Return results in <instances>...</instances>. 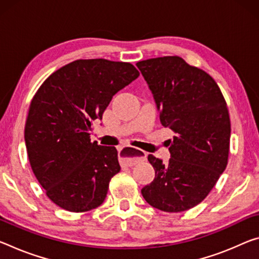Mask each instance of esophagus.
Returning <instances> with one entry per match:
<instances>
[{
  "mask_svg": "<svg viewBox=\"0 0 259 259\" xmlns=\"http://www.w3.org/2000/svg\"><path fill=\"white\" fill-rule=\"evenodd\" d=\"M118 157H120L122 166L131 167L136 165L138 162L143 161V160H145L146 153L143 150L135 149V147L131 146H124L121 149L120 153H118Z\"/></svg>",
  "mask_w": 259,
  "mask_h": 259,
  "instance_id": "esophagus-1",
  "label": "esophagus"
}]
</instances>
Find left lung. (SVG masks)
Listing matches in <instances>:
<instances>
[{"instance_id":"8db88e82","label":"left lung","mask_w":259,"mask_h":259,"mask_svg":"<svg viewBox=\"0 0 259 259\" xmlns=\"http://www.w3.org/2000/svg\"><path fill=\"white\" fill-rule=\"evenodd\" d=\"M136 65L153 94L160 122L175 133L169 161L147 157L155 178L142 195L160 211H187L203 202L227 166V104L214 79L182 57H157Z\"/></svg>"}]
</instances>
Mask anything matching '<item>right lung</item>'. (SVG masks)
<instances>
[{"mask_svg":"<svg viewBox=\"0 0 259 259\" xmlns=\"http://www.w3.org/2000/svg\"><path fill=\"white\" fill-rule=\"evenodd\" d=\"M138 76L128 62L76 60L53 72L34 94L24 133L27 155L57 206L86 212L104 203L121 167L117 150L92 143L90 131L115 94Z\"/></svg>","mask_w":259,"mask_h":259,"instance_id":"right-lung-1","label":"right lung"}]
</instances>
